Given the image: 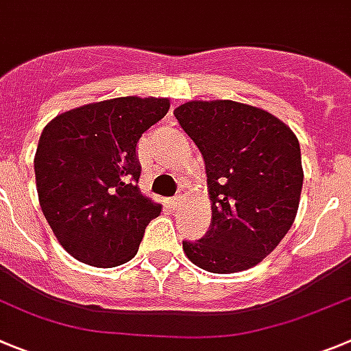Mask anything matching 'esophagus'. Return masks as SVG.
Listing matches in <instances>:
<instances>
[{"label":"esophagus","instance_id":"1","mask_svg":"<svg viewBox=\"0 0 351 351\" xmlns=\"http://www.w3.org/2000/svg\"><path fill=\"white\" fill-rule=\"evenodd\" d=\"M169 204H170V208H173V210H178V208L182 205V197H181V195H178V197L170 198Z\"/></svg>","mask_w":351,"mask_h":351}]
</instances>
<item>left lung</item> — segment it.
Returning <instances> with one entry per match:
<instances>
[{
  "instance_id": "left-lung-1",
  "label": "left lung",
  "mask_w": 351,
  "mask_h": 351,
  "mask_svg": "<svg viewBox=\"0 0 351 351\" xmlns=\"http://www.w3.org/2000/svg\"><path fill=\"white\" fill-rule=\"evenodd\" d=\"M200 149L210 228L182 242L193 265L237 273L261 263L294 223L303 188L300 141L268 111L234 101H191L173 111Z\"/></svg>"
}]
</instances>
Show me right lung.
<instances>
[{
  "instance_id": "obj_1",
  "label": "right lung",
  "mask_w": 351,
  "mask_h": 351,
  "mask_svg": "<svg viewBox=\"0 0 351 351\" xmlns=\"http://www.w3.org/2000/svg\"><path fill=\"white\" fill-rule=\"evenodd\" d=\"M169 108L167 99H109L62 112L43 128L34 156L38 197L75 259L112 268L137 254L162 205L141 195L136 147Z\"/></svg>"
}]
</instances>
